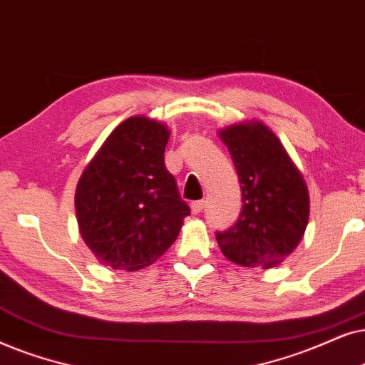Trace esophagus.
I'll list each match as a JSON object with an SVG mask.
<instances>
[{
	"label": "esophagus",
	"instance_id": "34e87169",
	"mask_svg": "<svg viewBox=\"0 0 365 365\" xmlns=\"http://www.w3.org/2000/svg\"><path fill=\"white\" fill-rule=\"evenodd\" d=\"M203 205H205V202H203V200L193 202L192 205H190V210H192L193 215H198V213H200V212L203 210Z\"/></svg>",
	"mask_w": 365,
	"mask_h": 365
}]
</instances>
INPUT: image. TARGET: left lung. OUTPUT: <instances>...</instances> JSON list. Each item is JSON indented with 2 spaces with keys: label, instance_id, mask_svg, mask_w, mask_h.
<instances>
[{
  "label": "left lung",
  "instance_id": "obj_1",
  "mask_svg": "<svg viewBox=\"0 0 365 365\" xmlns=\"http://www.w3.org/2000/svg\"><path fill=\"white\" fill-rule=\"evenodd\" d=\"M235 165L242 212L217 242L228 260L272 269L292 254L309 222V190L280 140L260 121L218 132Z\"/></svg>",
  "mask_w": 365,
  "mask_h": 365
}]
</instances>
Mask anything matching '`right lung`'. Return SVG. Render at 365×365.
Here are the masks:
<instances>
[{
	"instance_id": "right-lung-1",
	"label": "right lung",
	"mask_w": 365,
	"mask_h": 365,
	"mask_svg": "<svg viewBox=\"0 0 365 365\" xmlns=\"http://www.w3.org/2000/svg\"><path fill=\"white\" fill-rule=\"evenodd\" d=\"M168 137L160 121L132 116L110 133L80 177L78 227L100 264L128 272L153 264L190 215L165 167Z\"/></svg>"
}]
</instances>
